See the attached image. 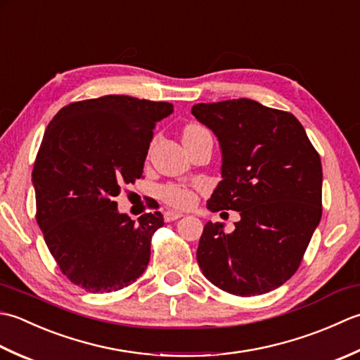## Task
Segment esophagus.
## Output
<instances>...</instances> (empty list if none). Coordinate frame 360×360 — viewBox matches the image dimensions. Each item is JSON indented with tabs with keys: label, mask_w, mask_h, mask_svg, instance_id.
<instances>
[{
	"label": "esophagus",
	"mask_w": 360,
	"mask_h": 360,
	"mask_svg": "<svg viewBox=\"0 0 360 360\" xmlns=\"http://www.w3.org/2000/svg\"><path fill=\"white\" fill-rule=\"evenodd\" d=\"M183 214L181 212H177V211H165V214H163V217H165V221L166 222H174V221H177V219H180Z\"/></svg>",
	"instance_id": "obj_1"
}]
</instances>
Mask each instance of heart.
Wrapping results in <instances>:
<instances>
[{
    "mask_svg": "<svg viewBox=\"0 0 360 360\" xmlns=\"http://www.w3.org/2000/svg\"><path fill=\"white\" fill-rule=\"evenodd\" d=\"M189 129H202L199 126H191ZM161 200L169 205V207L179 210H188L193 207L197 200V188L183 185V183H167L158 189Z\"/></svg>",
    "mask_w": 360,
    "mask_h": 360,
    "instance_id": "heart-1",
    "label": "heart"
}]
</instances>
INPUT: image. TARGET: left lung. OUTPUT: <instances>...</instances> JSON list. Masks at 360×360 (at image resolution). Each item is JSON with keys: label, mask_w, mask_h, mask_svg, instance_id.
Here are the masks:
<instances>
[{"label": "left lung", "mask_w": 360, "mask_h": 360, "mask_svg": "<svg viewBox=\"0 0 360 360\" xmlns=\"http://www.w3.org/2000/svg\"><path fill=\"white\" fill-rule=\"evenodd\" d=\"M193 115L214 131L222 181L207 207L239 211L231 233L208 222L197 262L212 284L253 297L297 272L321 219V161L300 121L252 99L195 104Z\"/></svg>", "instance_id": "8db88e82"}]
</instances>
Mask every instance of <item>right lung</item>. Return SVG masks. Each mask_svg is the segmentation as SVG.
Returning <instances> with one entry per match:
<instances>
[{"label": "right lung", "mask_w": 360, "mask_h": 360, "mask_svg": "<svg viewBox=\"0 0 360 360\" xmlns=\"http://www.w3.org/2000/svg\"><path fill=\"white\" fill-rule=\"evenodd\" d=\"M174 105L122 94L71 102L43 136L32 171L35 219L60 272L86 292H113L148 267L160 211L138 221L115 197L143 177L155 124Z\"/></svg>", "instance_id": "add662e5"}]
</instances>
